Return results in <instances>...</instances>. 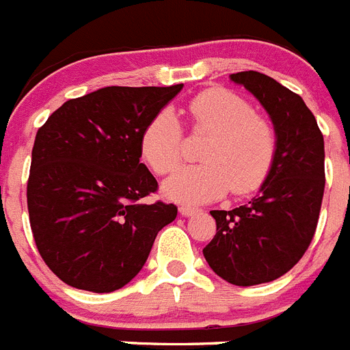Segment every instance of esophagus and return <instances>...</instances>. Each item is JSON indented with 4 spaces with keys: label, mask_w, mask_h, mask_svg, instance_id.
<instances>
[{
    "label": "esophagus",
    "mask_w": 350,
    "mask_h": 350,
    "mask_svg": "<svg viewBox=\"0 0 350 350\" xmlns=\"http://www.w3.org/2000/svg\"><path fill=\"white\" fill-rule=\"evenodd\" d=\"M178 212H180V215H184V217H191V215L198 213L200 210L194 208V206H189V205H182L180 208H178Z\"/></svg>",
    "instance_id": "esophagus-1"
}]
</instances>
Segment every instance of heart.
Returning a JSON list of instances; mask_svg holds the SVG:
<instances>
[{
  "mask_svg": "<svg viewBox=\"0 0 350 350\" xmlns=\"http://www.w3.org/2000/svg\"><path fill=\"white\" fill-rule=\"evenodd\" d=\"M191 129L210 135L202 150L203 165L185 166L165 182L168 198L184 203H203L228 191L243 196L259 189L273 168L279 135L267 117L237 92L210 88L185 105ZM142 156L154 173L168 175L184 157V135L172 112L161 110L145 126Z\"/></svg>",
  "mask_w": 350,
  "mask_h": 350,
  "instance_id": "heart-1",
  "label": "heart"
}]
</instances>
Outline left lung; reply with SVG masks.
I'll return each instance as SVG.
<instances>
[{"label":"left lung","instance_id":"obj_1","mask_svg":"<svg viewBox=\"0 0 350 350\" xmlns=\"http://www.w3.org/2000/svg\"><path fill=\"white\" fill-rule=\"evenodd\" d=\"M267 108L279 135L273 168L247 205L212 210L217 233L206 262L234 286L271 282L295 267L314 238L326 177L324 138L301 96L259 71L233 73Z\"/></svg>","mask_w":350,"mask_h":350}]
</instances>
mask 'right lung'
Here are the masks:
<instances>
[{
	"label": "right lung",
	"instance_id": "obj_1",
	"mask_svg": "<svg viewBox=\"0 0 350 350\" xmlns=\"http://www.w3.org/2000/svg\"><path fill=\"white\" fill-rule=\"evenodd\" d=\"M180 89H98L66 101L36 133L27 178L31 231L45 265L68 286L120 289L177 217L173 203H142L157 180L140 163V138Z\"/></svg>",
	"mask_w": 350,
	"mask_h": 350
}]
</instances>
